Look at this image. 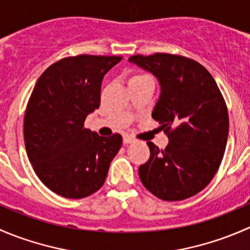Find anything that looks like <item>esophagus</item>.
Returning a JSON list of instances; mask_svg holds the SVG:
<instances>
[{
	"label": "esophagus",
	"mask_w": 250,
	"mask_h": 250,
	"mask_svg": "<svg viewBox=\"0 0 250 250\" xmlns=\"http://www.w3.org/2000/svg\"><path fill=\"white\" fill-rule=\"evenodd\" d=\"M133 141H134V138H132L130 135H125V137H123V143L125 144H130L133 143Z\"/></svg>",
	"instance_id": "obj_1"
}]
</instances>
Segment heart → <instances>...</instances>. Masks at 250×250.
Listing matches in <instances>:
<instances>
[{
	"label": "heart",
	"instance_id": "obj_1",
	"mask_svg": "<svg viewBox=\"0 0 250 250\" xmlns=\"http://www.w3.org/2000/svg\"><path fill=\"white\" fill-rule=\"evenodd\" d=\"M143 76H145V75H137V76H134V77H143Z\"/></svg>",
	"mask_w": 250,
	"mask_h": 250
}]
</instances>
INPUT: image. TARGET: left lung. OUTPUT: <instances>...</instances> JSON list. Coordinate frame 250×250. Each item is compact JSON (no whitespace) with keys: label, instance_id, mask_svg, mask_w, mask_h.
Returning a JSON list of instances; mask_svg holds the SVG:
<instances>
[{"label":"left lung","instance_id":"8db88e82","mask_svg":"<svg viewBox=\"0 0 250 250\" xmlns=\"http://www.w3.org/2000/svg\"><path fill=\"white\" fill-rule=\"evenodd\" d=\"M129 62L160 81L152 118L169 139L166 148L146 143L150 158L139 167L141 183L160 200L192 197L210 183L223 161L229 137L225 99L208 70L190 58L155 53L133 55Z\"/></svg>","mask_w":250,"mask_h":250}]
</instances>
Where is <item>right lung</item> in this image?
<instances>
[{
  "instance_id": "add662e5",
  "label": "right lung",
  "mask_w": 250,
  "mask_h": 250,
  "mask_svg": "<svg viewBox=\"0 0 250 250\" xmlns=\"http://www.w3.org/2000/svg\"><path fill=\"white\" fill-rule=\"evenodd\" d=\"M121 59L66 57L37 80L25 111V148L36 175L57 195L78 200L104 185L122 137H99L85 129L84 121L99 109L103 78Z\"/></svg>"
}]
</instances>
